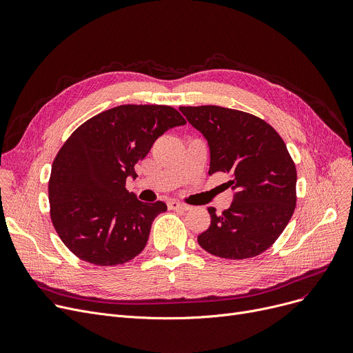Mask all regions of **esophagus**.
Segmentation results:
<instances>
[{"mask_svg":"<svg viewBox=\"0 0 353 353\" xmlns=\"http://www.w3.org/2000/svg\"><path fill=\"white\" fill-rule=\"evenodd\" d=\"M167 208H169L170 210H181V212H186V210L190 209V206L183 205V203H179V201H174V200L167 203Z\"/></svg>","mask_w":353,"mask_h":353,"instance_id":"obj_1","label":"esophagus"}]
</instances>
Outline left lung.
Listing matches in <instances>:
<instances>
[{
	"mask_svg": "<svg viewBox=\"0 0 353 353\" xmlns=\"http://www.w3.org/2000/svg\"><path fill=\"white\" fill-rule=\"evenodd\" d=\"M208 139L209 174L229 176L228 210L209 208L210 226L197 236L213 256L242 261L263 253L282 234L296 208V165L283 139L265 120L220 105L180 107Z\"/></svg>",
	"mask_w": 353,
	"mask_h": 353,
	"instance_id": "1",
	"label": "left lung"
}]
</instances>
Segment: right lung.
I'll return each mask as SVG.
<instances>
[{
    "label": "right lung",
    "instance_id": "add662e5",
    "mask_svg": "<svg viewBox=\"0 0 353 353\" xmlns=\"http://www.w3.org/2000/svg\"><path fill=\"white\" fill-rule=\"evenodd\" d=\"M186 124L160 104H124L88 119L55 156L48 181L50 217L79 259L117 266L143 252L165 203H143L125 189L134 165L167 130Z\"/></svg>",
    "mask_w": 353,
    "mask_h": 353
}]
</instances>
